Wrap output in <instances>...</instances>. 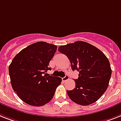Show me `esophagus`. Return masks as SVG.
Wrapping results in <instances>:
<instances>
[{"label": "esophagus", "instance_id": "1", "mask_svg": "<svg viewBox=\"0 0 121 121\" xmlns=\"http://www.w3.org/2000/svg\"><path fill=\"white\" fill-rule=\"evenodd\" d=\"M69 76H68L67 75H66L64 77L62 78V80L63 82H65V81H67V80H69Z\"/></svg>", "mask_w": 121, "mask_h": 121}]
</instances>
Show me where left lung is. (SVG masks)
<instances>
[{
    "mask_svg": "<svg viewBox=\"0 0 121 121\" xmlns=\"http://www.w3.org/2000/svg\"><path fill=\"white\" fill-rule=\"evenodd\" d=\"M58 50L70 60L72 69L79 72L75 88L67 91L69 97L80 105L96 102L107 90L111 76L106 56L95 46L81 41L60 46Z\"/></svg>",
    "mask_w": 121,
    "mask_h": 121,
    "instance_id": "1",
    "label": "left lung"
}]
</instances>
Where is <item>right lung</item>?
I'll use <instances>...</instances> for the list:
<instances>
[{
    "label": "right lung",
    "instance_id": "obj_1",
    "mask_svg": "<svg viewBox=\"0 0 121 121\" xmlns=\"http://www.w3.org/2000/svg\"><path fill=\"white\" fill-rule=\"evenodd\" d=\"M57 46L37 42L22 49L9 65L11 85L18 97L34 106H41L51 100L62 78L48 76L49 62Z\"/></svg>",
    "mask_w": 121,
    "mask_h": 121
}]
</instances>
